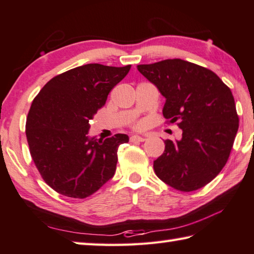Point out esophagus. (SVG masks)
<instances>
[{
	"label": "esophagus",
	"instance_id": "esophagus-1",
	"mask_svg": "<svg viewBox=\"0 0 254 254\" xmlns=\"http://www.w3.org/2000/svg\"><path fill=\"white\" fill-rule=\"evenodd\" d=\"M130 141L131 142H143V141H145V137L139 135H132L130 136Z\"/></svg>",
	"mask_w": 254,
	"mask_h": 254
}]
</instances>
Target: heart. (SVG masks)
Here are the masks:
<instances>
[{
    "label": "heart",
    "mask_w": 254,
    "mask_h": 254,
    "mask_svg": "<svg viewBox=\"0 0 254 254\" xmlns=\"http://www.w3.org/2000/svg\"><path fill=\"white\" fill-rule=\"evenodd\" d=\"M132 127L134 128V130H137V131L142 130V128H143V122H141V121L135 122V123L132 126Z\"/></svg>",
    "instance_id": "obj_1"
}]
</instances>
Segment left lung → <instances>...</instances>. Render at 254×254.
Segmentation results:
<instances>
[{"label": "left lung", "instance_id": "1", "mask_svg": "<svg viewBox=\"0 0 254 254\" xmlns=\"http://www.w3.org/2000/svg\"><path fill=\"white\" fill-rule=\"evenodd\" d=\"M137 70L166 97L162 114L183 130L166 140L154 173L180 191L197 190L221 173L239 128L234 97L215 72L182 59L139 65Z\"/></svg>", "mask_w": 254, "mask_h": 254}]
</instances>
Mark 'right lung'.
<instances>
[{"mask_svg":"<svg viewBox=\"0 0 254 254\" xmlns=\"http://www.w3.org/2000/svg\"><path fill=\"white\" fill-rule=\"evenodd\" d=\"M131 65L88 64L55 76L30 107L25 135L30 154L46 184L58 194L83 199L97 191L117 169L118 133L104 141L88 137L91 120Z\"/></svg>","mask_w":254,"mask_h":254,"instance_id":"1","label":"right lung"}]
</instances>
